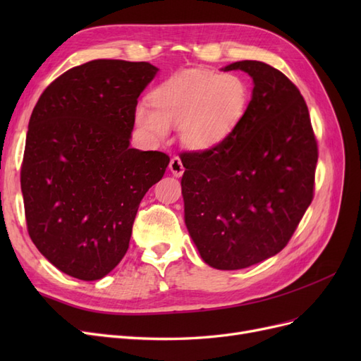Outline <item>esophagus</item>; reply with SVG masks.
<instances>
[{"instance_id": "esophagus-1", "label": "esophagus", "mask_w": 361, "mask_h": 361, "mask_svg": "<svg viewBox=\"0 0 361 361\" xmlns=\"http://www.w3.org/2000/svg\"><path fill=\"white\" fill-rule=\"evenodd\" d=\"M169 169H170V171H171L176 178H180L182 174H183V171H185V169H183V164H182V161H180V158H179V157H173V158L170 159V166H169Z\"/></svg>"}]
</instances>
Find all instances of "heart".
<instances>
[{
	"instance_id": "1",
	"label": "heart",
	"mask_w": 361,
	"mask_h": 361,
	"mask_svg": "<svg viewBox=\"0 0 361 361\" xmlns=\"http://www.w3.org/2000/svg\"><path fill=\"white\" fill-rule=\"evenodd\" d=\"M149 99L152 108H135V122L150 138L162 141L169 126H179L180 141L188 149L209 150L241 125L250 89L236 73L190 69L161 82Z\"/></svg>"
}]
</instances>
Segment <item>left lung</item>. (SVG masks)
<instances>
[{
  "instance_id": "left-lung-1",
  "label": "left lung",
  "mask_w": 361,
  "mask_h": 361,
  "mask_svg": "<svg viewBox=\"0 0 361 361\" xmlns=\"http://www.w3.org/2000/svg\"><path fill=\"white\" fill-rule=\"evenodd\" d=\"M221 71L253 80L248 110L224 143L185 152V224L204 264L243 269L286 247L313 199L318 145L295 84L267 63Z\"/></svg>"
}]
</instances>
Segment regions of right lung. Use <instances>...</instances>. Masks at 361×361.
Masks as SVG:
<instances>
[{"mask_svg":"<svg viewBox=\"0 0 361 361\" xmlns=\"http://www.w3.org/2000/svg\"><path fill=\"white\" fill-rule=\"evenodd\" d=\"M158 68L93 60L64 72L31 113L20 169L27 228L71 277H105L129 247L138 206L170 158L130 146L137 99Z\"/></svg>","mask_w":361,"mask_h":361,"instance_id":"add662e5","label":"right lung"}]
</instances>
